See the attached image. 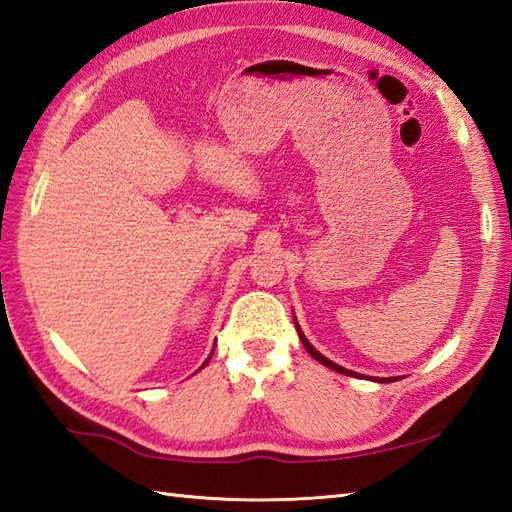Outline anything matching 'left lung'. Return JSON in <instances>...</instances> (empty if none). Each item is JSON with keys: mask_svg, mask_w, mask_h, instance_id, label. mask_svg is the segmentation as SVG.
Listing matches in <instances>:
<instances>
[{"mask_svg": "<svg viewBox=\"0 0 512 512\" xmlns=\"http://www.w3.org/2000/svg\"><path fill=\"white\" fill-rule=\"evenodd\" d=\"M294 327H296V331H299V338H301V342H303V347H305V351L312 355V358L316 360V362H320V364H325L327 368H331V371H338V373H342V375H351V377H360V373H355V371H349V368H344V366H338L336 362H331L329 358H325L323 353L320 351H316L312 344H310V340L305 338V334L301 331V327H299V323H296V318H294ZM373 379V377H371ZM375 382H379V384H390V382H397V377H375Z\"/></svg>", "mask_w": 512, "mask_h": 512, "instance_id": "1", "label": "left lung"}]
</instances>
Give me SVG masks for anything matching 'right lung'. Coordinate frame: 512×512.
Masks as SVG:
<instances>
[{
  "label": "right lung",
  "mask_w": 512,
  "mask_h": 512,
  "mask_svg": "<svg viewBox=\"0 0 512 512\" xmlns=\"http://www.w3.org/2000/svg\"><path fill=\"white\" fill-rule=\"evenodd\" d=\"M211 355H213V351H211ZM211 355H209V358H207V360H205V364H202V366H200V368H205V366H207V364H209V360H211ZM200 368H198V371H200Z\"/></svg>",
  "instance_id": "right-lung-1"
}]
</instances>
